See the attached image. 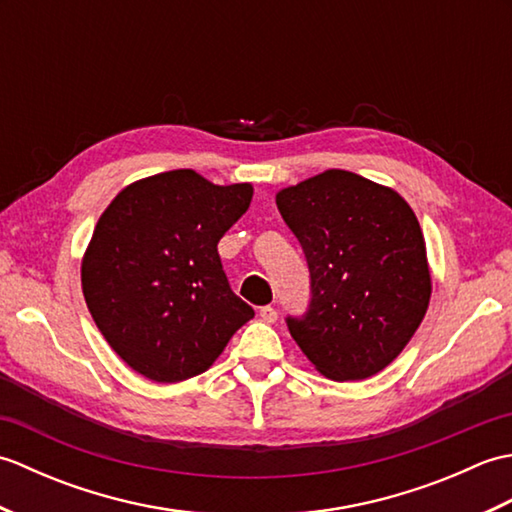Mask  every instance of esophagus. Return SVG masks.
I'll return each mask as SVG.
<instances>
[{
  "mask_svg": "<svg viewBox=\"0 0 512 512\" xmlns=\"http://www.w3.org/2000/svg\"><path fill=\"white\" fill-rule=\"evenodd\" d=\"M259 317H262V321H266V323H275L279 314H277V308L264 306V308H259Z\"/></svg>",
  "mask_w": 512,
  "mask_h": 512,
  "instance_id": "obj_1",
  "label": "esophagus"
}]
</instances>
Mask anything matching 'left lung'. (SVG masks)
<instances>
[{
	"label": "left lung",
	"instance_id": "8db88e82",
	"mask_svg": "<svg viewBox=\"0 0 512 512\" xmlns=\"http://www.w3.org/2000/svg\"><path fill=\"white\" fill-rule=\"evenodd\" d=\"M303 248L310 306L288 317L308 361L332 380L378 374L405 350L431 299L418 217L394 189L330 169L277 193Z\"/></svg>",
	"mask_w": 512,
	"mask_h": 512
}]
</instances>
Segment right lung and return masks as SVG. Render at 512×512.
<instances>
[{
	"label": "right lung",
	"mask_w": 512,
	"mask_h": 512,
	"mask_svg": "<svg viewBox=\"0 0 512 512\" xmlns=\"http://www.w3.org/2000/svg\"><path fill=\"white\" fill-rule=\"evenodd\" d=\"M250 184L191 169L129 184L94 228L81 264L96 328L156 383L206 372L255 310L228 286L217 242L248 209Z\"/></svg>",
	"instance_id": "add662e5"
}]
</instances>
